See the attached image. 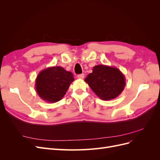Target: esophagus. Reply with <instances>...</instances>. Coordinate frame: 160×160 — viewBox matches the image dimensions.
<instances>
[{
    "instance_id": "34e87169",
    "label": "esophagus",
    "mask_w": 160,
    "mask_h": 160,
    "mask_svg": "<svg viewBox=\"0 0 160 160\" xmlns=\"http://www.w3.org/2000/svg\"><path fill=\"white\" fill-rule=\"evenodd\" d=\"M84 77H85L84 74H80V75H77V78L81 79H84Z\"/></svg>"
}]
</instances>
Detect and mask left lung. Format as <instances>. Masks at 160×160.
Instances as JSON below:
<instances>
[{"label": "left lung", "mask_w": 160, "mask_h": 160, "mask_svg": "<svg viewBox=\"0 0 160 160\" xmlns=\"http://www.w3.org/2000/svg\"><path fill=\"white\" fill-rule=\"evenodd\" d=\"M85 81L96 95L104 101L117 98L126 83L124 75L119 69L105 65H95Z\"/></svg>", "instance_id": "8db88e82"}]
</instances>
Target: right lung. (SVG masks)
Masks as SVG:
<instances>
[{
    "label": "right lung",
    "instance_id": "add662e5",
    "mask_svg": "<svg viewBox=\"0 0 160 160\" xmlns=\"http://www.w3.org/2000/svg\"><path fill=\"white\" fill-rule=\"evenodd\" d=\"M74 80L72 72L62 67H48L37 75L35 89L42 100L48 103H56L62 99Z\"/></svg>",
    "mask_w": 160,
    "mask_h": 160
}]
</instances>
